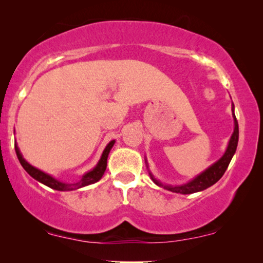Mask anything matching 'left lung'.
Segmentation results:
<instances>
[{
  "instance_id": "obj_1",
  "label": "left lung",
  "mask_w": 263,
  "mask_h": 263,
  "mask_svg": "<svg viewBox=\"0 0 263 263\" xmlns=\"http://www.w3.org/2000/svg\"><path fill=\"white\" fill-rule=\"evenodd\" d=\"M232 117H233V122H235V128H233V133L230 138L229 145L226 147L225 153L222 154V157L220 159L215 161L214 164H212L210 167H207L206 170L201 172L194 177L192 181L184 183V184H163L160 181L154 177L152 172L148 170V174L152 178V181L156 183L158 186H161V188L168 190V192L172 193H178V194H193V193H197V192H202V190L210 188L211 185H213L217 183L219 179L222 177V175L225 174L226 168H228L230 161H231L232 157L235 156L236 149H237V145H238V136H239V130H238V122L236 120L235 116V105L232 103ZM146 165L147 168H148V164Z\"/></svg>"
}]
</instances>
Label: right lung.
<instances>
[{
	"mask_svg": "<svg viewBox=\"0 0 263 263\" xmlns=\"http://www.w3.org/2000/svg\"><path fill=\"white\" fill-rule=\"evenodd\" d=\"M114 145H115V140H112V141H110L109 143H107L106 147L103 151L102 157H100V159L98 163H97L96 166L93 167L92 170H89L88 172H86V174L82 175L80 181L77 183L61 182V181H59V179H56L55 177H52L51 175L45 174L44 171H42L37 167L32 166V165L28 163V161H26V159L23 157L19 147H17L16 141H15V152H16L17 159H19L21 166L25 168V171H26L27 174L31 176V177L37 179L38 182L43 183V184H45L46 186H49V188H51V189L59 190V192H70V190H77V189L82 188V186L93 184V183L98 182L99 179L103 177L104 172H105V170H106L107 157H109V153Z\"/></svg>",
	"mask_w": 263,
	"mask_h": 263,
	"instance_id": "obj_1",
	"label": "right lung"
}]
</instances>
